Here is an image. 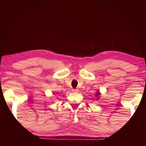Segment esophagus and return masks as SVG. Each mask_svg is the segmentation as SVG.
<instances>
[{"instance_id":"34e87169","label":"esophagus","mask_w":146,"mask_h":146,"mask_svg":"<svg viewBox=\"0 0 146 146\" xmlns=\"http://www.w3.org/2000/svg\"><path fill=\"white\" fill-rule=\"evenodd\" d=\"M78 90H75V89L72 90V92H78Z\"/></svg>"}]
</instances>
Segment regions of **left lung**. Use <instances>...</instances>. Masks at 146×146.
<instances>
[{
  "label": "left lung",
  "mask_w": 146,
  "mask_h": 146,
  "mask_svg": "<svg viewBox=\"0 0 146 146\" xmlns=\"http://www.w3.org/2000/svg\"><path fill=\"white\" fill-rule=\"evenodd\" d=\"M100 92H97V94H96V97H99V96H100Z\"/></svg>",
  "instance_id": "obj_1"
}]
</instances>
